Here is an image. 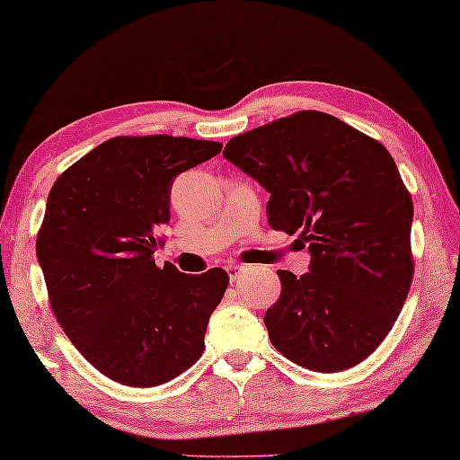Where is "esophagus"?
<instances>
[{
	"instance_id": "1",
	"label": "esophagus",
	"mask_w": 460,
	"mask_h": 460,
	"mask_svg": "<svg viewBox=\"0 0 460 460\" xmlns=\"http://www.w3.org/2000/svg\"><path fill=\"white\" fill-rule=\"evenodd\" d=\"M240 270H243V267L236 265V262H230V265H226V273H228L230 281H236V277L240 275Z\"/></svg>"
}]
</instances>
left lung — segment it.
<instances>
[{"label": "left lung", "mask_w": 460, "mask_h": 460, "mask_svg": "<svg viewBox=\"0 0 460 460\" xmlns=\"http://www.w3.org/2000/svg\"><path fill=\"white\" fill-rule=\"evenodd\" d=\"M224 156L269 191L270 228L299 232L312 254L301 277L277 270L270 342L318 373L358 365L389 334L413 277V203L387 148L307 110L234 137Z\"/></svg>", "instance_id": "obj_1"}]
</instances>
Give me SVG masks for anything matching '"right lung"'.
Instances as JSON below:
<instances>
[{
	"instance_id": "1",
	"label": "right lung",
	"mask_w": 460,
	"mask_h": 460,
	"mask_svg": "<svg viewBox=\"0 0 460 460\" xmlns=\"http://www.w3.org/2000/svg\"><path fill=\"white\" fill-rule=\"evenodd\" d=\"M220 142L118 137L60 175L47 199L36 257L60 328L97 371L128 387L163 385L201 357L224 269L185 275L153 259L171 220V187Z\"/></svg>"
}]
</instances>
